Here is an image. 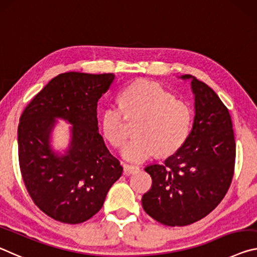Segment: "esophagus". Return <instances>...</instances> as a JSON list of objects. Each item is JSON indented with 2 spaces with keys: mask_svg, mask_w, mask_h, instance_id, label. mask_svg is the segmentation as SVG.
<instances>
[{
  "mask_svg": "<svg viewBox=\"0 0 257 257\" xmlns=\"http://www.w3.org/2000/svg\"><path fill=\"white\" fill-rule=\"evenodd\" d=\"M138 171H139V167L132 166V165H127V164H124V173L126 175L134 174V173H137Z\"/></svg>",
  "mask_w": 257,
  "mask_h": 257,
  "instance_id": "esophagus-1",
  "label": "esophagus"
}]
</instances>
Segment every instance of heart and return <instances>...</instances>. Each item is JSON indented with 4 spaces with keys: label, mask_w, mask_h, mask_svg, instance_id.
I'll list each match as a JSON object with an SVG mask.
<instances>
[{
    "label": "heart",
    "mask_w": 257,
    "mask_h": 257,
    "mask_svg": "<svg viewBox=\"0 0 257 257\" xmlns=\"http://www.w3.org/2000/svg\"><path fill=\"white\" fill-rule=\"evenodd\" d=\"M125 117L139 120L134 130L137 137L121 151L126 161L132 163H142L156 154H174L186 144L192 125L190 106L149 81L126 86L120 93L119 104H109L102 111V132L116 148L127 140Z\"/></svg>",
    "instance_id": "1"
}]
</instances>
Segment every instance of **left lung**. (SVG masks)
Listing matches in <instances>:
<instances>
[{
  "label": "left lung",
  "instance_id": "obj_1",
  "mask_svg": "<svg viewBox=\"0 0 257 257\" xmlns=\"http://www.w3.org/2000/svg\"><path fill=\"white\" fill-rule=\"evenodd\" d=\"M195 119L186 144L145 170L153 179L142 197L146 213L168 226H184L208 215L224 198L233 178L235 141L232 120L211 87L191 75Z\"/></svg>",
  "mask_w": 257,
  "mask_h": 257
}]
</instances>
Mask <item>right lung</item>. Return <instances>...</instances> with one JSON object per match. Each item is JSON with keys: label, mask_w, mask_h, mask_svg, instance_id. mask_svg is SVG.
Returning <instances> with one entry per match:
<instances>
[{"label": "right lung", "mask_w": 257, "mask_h": 257, "mask_svg": "<svg viewBox=\"0 0 257 257\" xmlns=\"http://www.w3.org/2000/svg\"><path fill=\"white\" fill-rule=\"evenodd\" d=\"M115 75L69 71L52 78L25 108L18 125L22 176L34 204L53 220L78 224L102 207L123 167L98 132L96 107ZM54 118L68 120L71 147L58 157L48 145Z\"/></svg>", "instance_id": "obj_1"}]
</instances>
